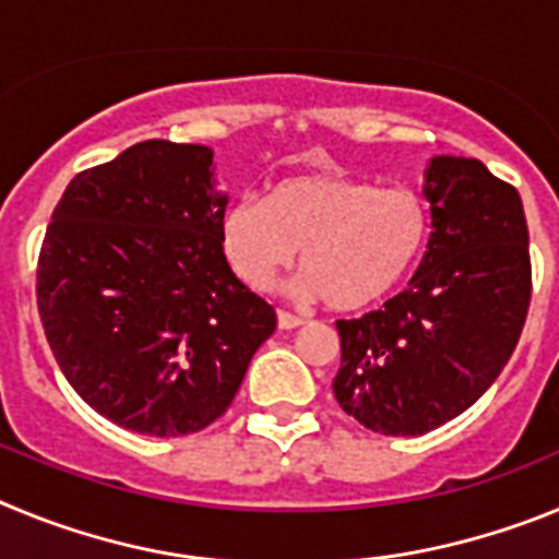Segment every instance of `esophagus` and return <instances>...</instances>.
I'll use <instances>...</instances> for the list:
<instances>
[{"label": "esophagus", "instance_id": "obj_1", "mask_svg": "<svg viewBox=\"0 0 559 559\" xmlns=\"http://www.w3.org/2000/svg\"><path fill=\"white\" fill-rule=\"evenodd\" d=\"M276 324H280V330H296V328H302L305 319H299V316L280 310V313H276Z\"/></svg>", "mask_w": 559, "mask_h": 559}]
</instances>
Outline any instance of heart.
I'll use <instances>...</instances> for the list:
<instances>
[{"mask_svg": "<svg viewBox=\"0 0 559 559\" xmlns=\"http://www.w3.org/2000/svg\"><path fill=\"white\" fill-rule=\"evenodd\" d=\"M428 231L431 215L417 190L344 173H299L274 181L263 201L226 206L218 240L229 269L251 290H269L302 246L294 294L353 313L406 280Z\"/></svg>", "mask_w": 559, "mask_h": 559, "instance_id": "b5f03b06", "label": "heart"}]
</instances>
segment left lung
Segmentation results:
<instances>
[{
  "label": "left lung",
  "mask_w": 559,
  "mask_h": 559,
  "mask_svg": "<svg viewBox=\"0 0 559 559\" xmlns=\"http://www.w3.org/2000/svg\"><path fill=\"white\" fill-rule=\"evenodd\" d=\"M431 235L417 274L380 310L338 322V406L386 437H419L471 408L507 367L532 296L515 187L478 159L433 156Z\"/></svg>",
  "instance_id": "left-lung-1"
}]
</instances>
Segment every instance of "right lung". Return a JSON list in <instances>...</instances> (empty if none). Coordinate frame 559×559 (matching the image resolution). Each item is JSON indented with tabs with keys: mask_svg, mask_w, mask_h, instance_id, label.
I'll use <instances>...</instances> for the list:
<instances>
[{
	"mask_svg": "<svg viewBox=\"0 0 559 559\" xmlns=\"http://www.w3.org/2000/svg\"><path fill=\"white\" fill-rule=\"evenodd\" d=\"M212 147L147 140L78 173L38 257V313L88 406L147 437L221 417L276 313L221 251Z\"/></svg>",
	"mask_w": 559,
	"mask_h": 559,
	"instance_id": "add662e5",
	"label": "right lung"
}]
</instances>
